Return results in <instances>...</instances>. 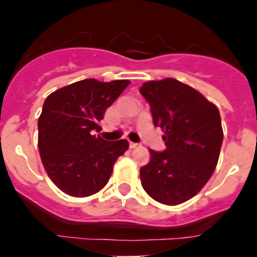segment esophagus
I'll list each match as a JSON object with an SVG mask.
<instances>
[{
  "instance_id": "esophagus-1",
  "label": "esophagus",
  "mask_w": 257,
  "mask_h": 257,
  "mask_svg": "<svg viewBox=\"0 0 257 257\" xmlns=\"http://www.w3.org/2000/svg\"><path fill=\"white\" fill-rule=\"evenodd\" d=\"M138 147H139V144H138V143H133V142H130V148H131V149L138 148Z\"/></svg>"
}]
</instances>
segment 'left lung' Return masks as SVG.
<instances>
[{
	"label": "left lung",
	"mask_w": 257,
	"mask_h": 257,
	"mask_svg": "<svg viewBox=\"0 0 257 257\" xmlns=\"http://www.w3.org/2000/svg\"><path fill=\"white\" fill-rule=\"evenodd\" d=\"M140 94L151 105L154 126L165 131L166 149H151L140 169L144 190L163 205L194 197L215 171L222 144L219 109L201 92L178 79L149 81Z\"/></svg>",
	"instance_id": "1"
}]
</instances>
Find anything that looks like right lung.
I'll list each match as a JSON object with an SVG mask.
<instances>
[{"label": "right lung", "instance_id": "add662e5", "mask_svg": "<svg viewBox=\"0 0 257 257\" xmlns=\"http://www.w3.org/2000/svg\"><path fill=\"white\" fill-rule=\"evenodd\" d=\"M128 83L87 78L46 97L38 118V149L49 178L68 196L88 197L103 189L117 158L128 149L124 139L105 142L92 135Z\"/></svg>", "mask_w": 257, "mask_h": 257}]
</instances>
